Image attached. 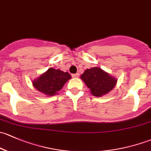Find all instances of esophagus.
<instances>
[{
	"instance_id": "34e87169",
	"label": "esophagus",
	"mask_w": 151,
	"mask_h": 151,
	"mask_svg": "<svg viewBox=\"0 0 151 151\" xmlns=\"http://www.w3.org/2000/svg\"><path fill=\"white\" fill-rule=\"evenodd\" d=\"M79 75H80V74H79L78 73H76V74H71L72 77H78Z\"/></svg>"
}]
</instances>
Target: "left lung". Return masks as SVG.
<instances>
[{"label":"left lung","instance_id":"1","mask_svg":"<svg viewBox=\"0 0 151 151\" xmlns=\"http://www.w3.org/2000/svg\"><path fill=\"white\" fill-rule=\"evenodd\" d=\"M80 77L90 88L92 94L98 97L107 94L114 88L117 82L115 78L98 67L86 69Z\"/></svg>","mask_w":151,"mask_h":151}]
</instances>
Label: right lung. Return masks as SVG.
Listing matches in <instances>:
<instances>
[{"label":"right lung","mask_w":151,"mask_h":151,"mask_svg":"<svg viewBox=\"0 0 151 151\" xmlns=\"http://www.w3.org/2000/svg\"><path fill=\"white\" fill-rule=\"evenodd\" d=\"M69 79L71 75L68 72L50 68L32 83L38 91L51 96L56 94Z\"/></svg>","instance_id":"1"}]
</instances>
